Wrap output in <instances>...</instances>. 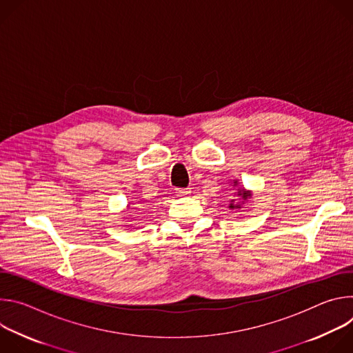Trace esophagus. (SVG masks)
Segmentation results:
<instances>
[{"label":"esophagus","instance_id":"1","mask_svg":"<svg viewBox=\"0 0 353 353\" xmlns=\"http://www.w3.org/2000/svg\"><path fill=\"white\" fill-rule=\"evenodd\" d=\"M188 194H191V188H177L176 190V195L177 196H185V195H188Z\"/></svg>","mask_w":353,"mask_h":353}]
</instances>
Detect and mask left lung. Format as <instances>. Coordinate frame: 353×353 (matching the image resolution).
Here are the masks:
<instances>
[{"instance_id": "left-lung-1", "label": "left lung", "mask_w": 353, "mask_h": 353, "mask_svg": "<svg viewBox=\"0 0 353 353\" xmlns=\"http://www.w3.org/2000/svg\"><path fill=\"white\" fill-rule=\"evenodd\" d=\"M233 185H237V181H233ZM234 196H239V198L230 201L229 208L230 210H240L241 205L244 204V201L251 198V191H247L245 188H239L237 192H234Z\"/></svg>"}]
</instances>
